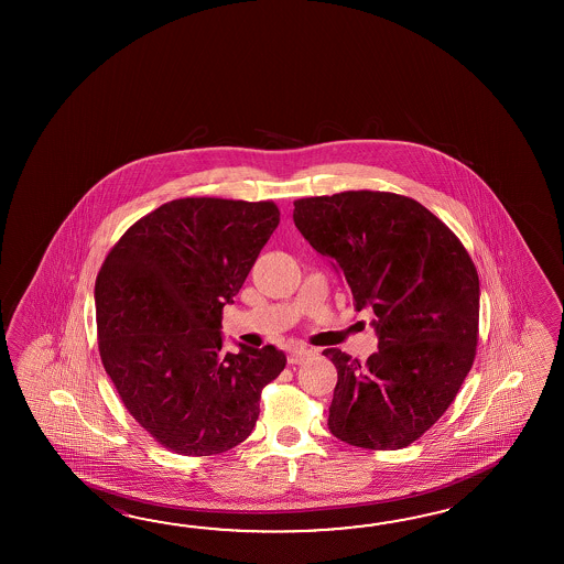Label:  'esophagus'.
Listing matches in <instances>:
<instances>
[{"label":"esophagus","instance_id":"esophagus-1","mask_svg":"<svg viewBox=\"0 0 564 564\" xmlns=\"http://www.w3.org/2000/svg\"><path fill=\"white\" fill-rule=\"evenodd\" d=\"M311 357V350L304 347H292L288 352V365H300Z\"/></svg>","mask_w":564,"mask_h":564}]
</instances>
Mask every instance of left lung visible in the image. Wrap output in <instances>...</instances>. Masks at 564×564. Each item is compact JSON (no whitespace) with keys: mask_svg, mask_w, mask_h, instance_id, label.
<instances>
[{"mask_svg":"<svg viewBox=\"0 0 564 564\" xmlns=\"http://www.w3.org/2000/svg\"><path fill=\"white\" fill-rule=\"evenodd\" d=\"M294 224L372 312L379 350L365 365L338 348L328 430L365 449L417 442L454 403L476 359L479 280L456 234L420 202L343 192L294 202Z\"/></svg>","mask_w":564,"mask_h":564,"instance_id":"8db88e82","label":"left lung"}]
</instances>
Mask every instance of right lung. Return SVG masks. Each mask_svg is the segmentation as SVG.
Listing matches in <instances>:
<instances>
[{"mask_svg":"<svg viewBox=\"0 0 564 564\" xmlns=\"http://www.w3.org/2000/svg\"><path fill=\"white\" fill-rule=\"evenodd\" d=\"M280 224L274 202L183 197L127 229L96 276L98 350L122 405L156 444L216 456L241 444L282 350H221V314Z\"/></svg>","mask_w":564,"mask_h":564,"instance_id":"right-lung-1","label":"right lung"}]
</instances>
